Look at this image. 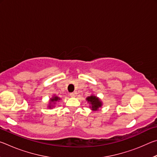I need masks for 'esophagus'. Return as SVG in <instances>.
Wrapping results in <instances>:
<instances>
[{
  "label": "esophagus",
  "mask_w": 157,
  "mask_h": 157,
  "mask_svg": "<svg viewBox=\"0 0 157 157\" xmlns=\"http://www.w3.org/2000/svg\"><path fill=\"white\" fill-rule=\"evenodd\" d=\"M70 96L71 98H75V94H73V93H71V94H70Z\"/></svg>",
  "instance_id": "esophagus-1"
}]
</instances>
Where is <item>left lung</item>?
<instances>
[{
    "label": "left lung",
    "mask_w": 157,
    "mask_h": 157,
    "mask_svg": "<svg viewBox=\"0 0 157 157\" xmlns=\"http://www.w3.org/2000/svg\"><path fill=\"white\" fill-rule=\"evenodd\" d=\"M86 100L88 102L89 105V108L93 111H97L99 110L100 107L102 106V102L101 101L99 98L95 96L94 95H91L86 98Z\"/></svg>",
    "instance_id": "1"
}]
</instances>
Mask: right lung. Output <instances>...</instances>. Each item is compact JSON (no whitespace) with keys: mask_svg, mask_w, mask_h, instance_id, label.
<instances>
[{"mask_svg":"<svg viewBox=\"0 0 157 157\" xmlns=\"http://www.w3.org/2000/svg\"><path fill=\"white\" fill-rule=\"evenodd\" d=\"M59 100H61V98L57 96V95H54L51 98H50L49 104H48V107L49 109L54 108L55 107L56 103L59 102Z\"/></svg>","mask_w":157,"mask_h":157,"instance_id":"obj_1","label":"right lung"}]
</instances>
